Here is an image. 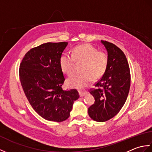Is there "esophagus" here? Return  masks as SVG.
Instances as JSON below:
<instances>
[{"instance_id": "esophagus-1", "label": "esophagus", "mask_w": 152, "mask_h": 152, "mask_svg": "<svg viewBox=\"0 0 152 152\" xmlns=\"http://www.w3.org/2000/svg\"><path fill=\"white\" fill-rule=\"evenodd\" d=\"M87 94V92H82V91H79V95L80 96H81V97H82V96H83L84 95H86Z\"/></svg>"}]
</instances>
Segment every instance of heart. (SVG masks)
Returning a JSON list of instances; mask_svg holds the SVG:
<instances>
[{
  "instance_id": "obj_1",
  "label": "heart",
  "mask_w": 152,
  "mask_h": 152,
  "mask_svg": "<svg viewBox=\"0 0 152 152\" xmlns=\"http://www.w3.org/2000/svg\"><path fill=\"white\" fill-rule=\"evenodd\" d=\"M75 61L83 62L81 74H74L66 80L67 86L71 88L83 89L88 86L92 79L97 80L105 73L108 64V55L99 51L91 44H83L74 48L72 56L63 53L59 59V64L63 72L72 74Z\"/></svg>"
}]
</instances>
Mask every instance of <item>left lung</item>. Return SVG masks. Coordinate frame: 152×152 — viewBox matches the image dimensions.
I'll list each match as a JSON object with an SVG mask.
<instances>
[{
  "instance_id": "8db88e82",
  "label": "left lung",
  "mask_w": 152,
  "mask_h": 152,
  "mask_svg": "<svg viewBox=\"0 0 152 152\" xmlns=\"http://www.w3.org/2000/svg\"><path fill=\"white\" fill-rule=\"evenodd\" d=\"M108 53L107 69L96 89L90 91L95 103L88 108L89 117L104 122L118 114L127 100L131 85L129 66L124 53L115 44L101 40Z\"/></svg>"
}]
</instances>
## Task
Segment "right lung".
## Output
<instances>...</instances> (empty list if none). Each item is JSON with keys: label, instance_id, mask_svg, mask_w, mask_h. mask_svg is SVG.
Masks as SVG:
<instances>
[{"label": "right lung", "instance_id": "1", "mask_svg": "<svg viewBox=\"0 0 152 152\" xmlns=\"http://www.w3.org/2000/svg\"><path fill=\"white\" fill-rule=\"evenodd\" d=\"M68 42H48L30 50L19 66V79L28 102L36 112L48 121L61 122L70 116L76 89L64 91V81L59 59Z\"/></svg>", "mask_w": 152, "mask_h": 152}]
</instances>
